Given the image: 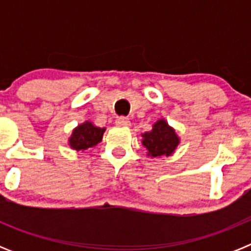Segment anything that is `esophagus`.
<instances>
[{
  "instance_id": "obj_1",
  "label": "esophagus",
  "mask_w": 251,
  "mask_h": 251,
  "mask_svg": "<svg viewBox=\"0 0 251 251\" xmlns=\"http://www.w3.org/2000/svg\"><path fill=\"white\" fill-rule=\"evenodd\" d=\"M115 124L122 126V127H129L130 121L128 118H126V117H119V118L115 119Z\"/></svg>"
}]
</instances>
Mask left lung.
I'll return each instance as SVG.
<instances>
[{"label":"left lung","instance_id":"1","mask_svg":"<svg viewBox=\"0 0 251 251\" xmlns=\"http://www.w3.org/2000/svg\"><path fill=\"white\" fill-rule=\"evenodd\" d=\"M142 146L147 150L151 158L170 157L178 147L179 139L174 127H171L165 118H161L152 126L150 132L142 133Z\"/></svg>","mask_w":251,"mask_h":251}]
</instances>
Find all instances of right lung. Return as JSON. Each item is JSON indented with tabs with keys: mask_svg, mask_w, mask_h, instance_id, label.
<instances>
[{
	"mask_svg": "<svg viewBox=\"0 0 251 251\" xmlns=\"http://www.w3.org/2000/svg\"><path fill=\"white\" fill-rule=\"evenodd\" d=\"M104 132L105 128L97 127L93 122L85 121L73 129L72 136L68 139V145L75 151L89 150L100 143Z\"/></svg>",
	"mask_w": 251,
	"mask_h": 251,
	"instance_id": "1",
	"label": "right lung"
}]
</instances>
